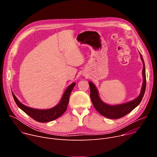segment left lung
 Returning <instances> with one entry per match:
<instances>
[{"mask_svg":"<svg viewBox=\"0 0 157 157\" xmlns=\"http://www.w3.org/2000/svg\"><path fill=\"white\" fill-rule=\"evenodd\" d=\"M140 56L143 63V82L139 96L133 100L123 104L116 105H110L106 104L101 99L96 86L91 81H89V86H90V97L91 101L93 104L94 108L102 116L112 119H119L130 113L132 110L135 109L140 103L145 91L146 75L144 61L140 53Z\"/></svg>","mask_w":157,"mask_h":157,"instance_id":"left-lung-1","label":"left lung"}]
</instances>
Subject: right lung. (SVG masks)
I'll return each instance as SVG.
<instances>
[{
  "label": "right lung",
  "mask_w": 157,
  "mask_h": 157,
  "mask_svg": "<svg viewBox=\"0 0 157 157\" xmlns=\"http://www.w3.org/2000/svg\"><path fill=\"white\" fill-rule=\"evenodd\" d=\"M75 84L76 82H73L68 86L63 93L59 102L55 107L47 109H33L25 105L18 101L13 92H12V94L15 103L20 109L36 121L44 123L58 119L66 111L69 102L70 96Z\"/></svg>",
  "instance_id": "add662e5"
}]
</instances>
